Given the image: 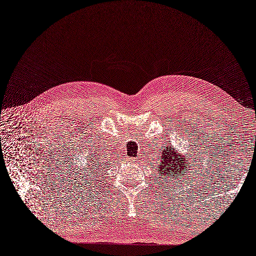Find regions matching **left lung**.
Masks as SVG:
<instances>
[{
  "mask_svg": "<svg viewBox=\"0 0 256 256\" xmlns=\"http://www.w3.org/2000/svg\"><path fill=\"white\" fill-rule=\"evenodd\" d=\"M173 150L170 149H167V150H162V156H160V158L162 160L160 164V167L158 169V174H160L162 178V180H164V178H169V182H170V178L171 176H174V178L176 180L178 176H180V171L183 170H188V168L192 166L190 164V160H188V158H185V156L178 154L176 152L174 148H172ZM188 155V157H190V160H194L192 158L190 154H186ZM188 163V166H185L184 164Z\"/></svg>",
  "mask_w": 256,
  "mask_h": 256,
  "instance_id": "1",
  "label": "left lung"
}]
</instances>
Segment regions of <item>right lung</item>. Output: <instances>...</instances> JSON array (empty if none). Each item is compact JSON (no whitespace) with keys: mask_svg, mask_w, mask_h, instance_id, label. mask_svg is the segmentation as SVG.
Listing matches in <instances>:
<instances>
[{"mask_svg":"<svg viewBox=\"0 0 256 256\" xmlns=\"http://www.w3.org/2000/svg\"><path fill=\"white\" fill-rule=\"evenodd\" d=\"M87 166H88V167H87V169H88L87 173H86V172H83V173H84V178H85L86 176H92V173L96 171V170H94V169H96V170L100 169V162H98V160L94 162V160L92 158V160H89ZM85 170H86V169H84L83 171H85ZM98 172H101V171H98Z\"/></svg>","mask_w":256,"mask_h":256,"instance_id":"obj_1","label":"right lung"}]
</instances>
